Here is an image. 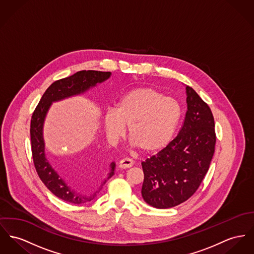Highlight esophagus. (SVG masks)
Segmentation results:
<instances>
[{
  "label": "esophagus",
  "instance_id": "obj_1",
  "mask_svg": "<svg viewBox=\"0 0 254 254\" xmlns=\"http://www.w3.org/2000/svg\"><path fill=\"white\" fill-rule=\"evenodd\" d=\"M119 165L120 169H130L131 167H133L134 163L130 159H122L119 161Z\"/></svg>",
  "mask_w": 254,
  "mask_h": 254
}]
</instances>
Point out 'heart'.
Here are the masks:
<instances>
[{
    "label": "heart",
    "mask_w": 254,
    "mask_h": 254,
    "mask_svg": "<svg viewBox=\"0 0 254 254\" xmlns=\"http://www.w3.org/2000/svg\"><path fill=\"white\" fill-rule=\"evenodd\" d=\"M181 118L179 104L151 87L134 88L118 102L115 112L103 118L107 136L116 140L128 135L133 145L145 154L165 149L172 139Z\"/></svg>",
    "instance_id": "1"
}]
</instances>
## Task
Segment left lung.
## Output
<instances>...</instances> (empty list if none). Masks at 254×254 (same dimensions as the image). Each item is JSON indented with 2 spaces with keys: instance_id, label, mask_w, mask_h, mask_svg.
<instances>
[{
  "instance_id": "8db88e82",
  "label": "left lung",
  "mask_w": 254,
  "mask_h": 254,
  "mask_svg": "<svg viewBox=\"0 0 254 254\" xmlns=\"http://www.w3.org/2000/svg\"><path fill=\"white\" fill-rule=\"evenodd\" d=\"M187 113L177 136L162 151L141 163V195L158 209L177 206L198 189L215 152V121L209 106L186 85Z\"/></svg>"
}]
</instances>
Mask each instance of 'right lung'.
Here are the masks:
<instances>
[{
  "mask_svg": "<svg viewBox=\"0 0 254 254\" xmlns=\"http://www.w3.org/2000/svg\"><path fill=\"white\" fill-rule=\"evenodd\" d=\"M111 75V72L82 70L70 77L56 81L44 92L33 114L31 120V140L33 159L36 172L41 181L48 188L52 193L66 202L83 204L93 200L100 192L107 180H109L115 174L116 163H111L110 171L107 178L91 193L83 194L72 189V187L68 185L67 182L52 167L51 163L46 157L45 141L43 135L46 116L53 103L62 101L73 96L82 95L90 88H93L98 84H102L103 82L107 81Z\"/></svg>",
  "mask_w": 254,
  "mask_h": 254,
  "instance_id": "obj_1",
  "label": "right lung"
}]
</instances>
